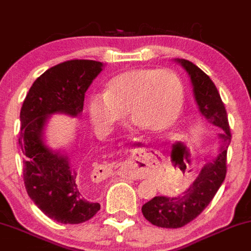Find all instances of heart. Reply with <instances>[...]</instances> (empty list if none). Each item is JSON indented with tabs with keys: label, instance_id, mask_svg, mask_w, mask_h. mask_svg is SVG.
Instances as JSON below:
<instances>
[{
	"label": "heart",
	"instance_id": "heart-1",
	"mask_svg": "<svg viewBox=\"0 0 251 251\" xmlns=\"http://www.w3.org/2000/svg\"><path fill=\"white\" fill-rule=\"evenodd\" d=\"M183 107V86L172 71L131 69L108 81L105 94L88 101L90 123L99 133H110L129 112L134 123L150 131L169 129Z\"/></svg>",
	"mask_w": 251,
	"mask_h": 251
}]
</instances>
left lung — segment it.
Here are the masks:
<instances>
[{"instance_id": "1", "label": "left lung", "mask_w": 251, "mask_h": 251, "mask_svg": "<svg viewBox=\"0 0 251 251\" xmlns=\"http://www.w3.org/2000/svg\"><path fill=\"white\" fill-rule=\"evenodd\" d=\"M188 72L201 113L208 122L222 129L220 153L203 168L195 182L176 197L157 196L141 208L145 219L152 225L164 228H179L195 220L209 205L224 182L227 173V149L231 143V129L227 111L220 93L210 77L191 61L177 60Z\"/></svg>"}]
</instances>
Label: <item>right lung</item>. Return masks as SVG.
Instances as JSON below:
<instances>
[{
	"label": "right lung",
	"mask_w": 251,
	"mask_h": 251,
	"mask_svg": "<svg viewBox=\"0 0 251 251\" xmlns=\"http://www.w3.org/2000/svg\"><path fill=\"white\" fill-rule=\"evenodd\" d=\"M101 68L100 61L74 59L48 69L33 82L20 111L25 188L48 218L61 224L88 221L100 204L92 201V191L86 192L68 157L46 146L43 126L51 113L77 116L83 111L84 94Z\"/></svg>",
	"instance_id": "1"
}]
</instances>
